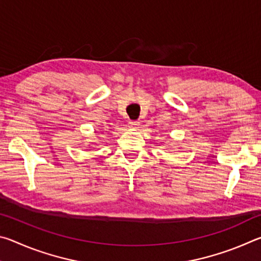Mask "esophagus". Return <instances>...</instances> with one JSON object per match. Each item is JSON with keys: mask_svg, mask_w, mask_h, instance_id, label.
Masks as SVG:
<instances>
[{"mask_svg": "<svg viewBox=\"0 0 261 261\" xmlns=\"http://www.w3.org/2000/svg\"><path fill=\"white\" fill-rule=\"evenodd\" d=\"M138 125H139V122H137V121H130L129 122V127H131V129H136V127Z\"/></svg>", "mask_w": 261, "mask_h": 261, "instance_id": "1", "label": "esophagus"}]
</instances>
